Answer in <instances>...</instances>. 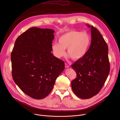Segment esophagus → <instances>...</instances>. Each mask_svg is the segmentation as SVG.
<instances>
[{
	"label": "esophagus",
	"instance_id": "34e87169",
	"mask_svg": "<svg viewBox=\"0 0 120 120\" xmlns=\"http://www.w3.org/2000/svg\"><path fill=\"white\" fill-rule=\"evenodd\" d=\"M69 67V66L68 65L67 63H65V68H68Z\"/></svg>",
	"mask_w": 120,
	"mask_h": 120
}]
</instances>
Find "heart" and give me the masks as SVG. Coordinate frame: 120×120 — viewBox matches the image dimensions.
<instances>
[{
    "instance_id": "b5f03b06",
    "label": "heart",
    "mask_w": 120,
    "mask_h": 120,
    "mask_svg": "<svg viewBox=\"0 0 120 120\" xmlns=\"http://www.w3.org/2000/svg\"><path fill=\"white\" fill-rule=\"evenodd\" d=\"M59 43L52 44V49L54 55L60 58L67 53L74 60L83 58L88 51L91 43V37L86 31L79 32L70 30L61 35L58 39Z\"/></svg>"
}]
</instances>
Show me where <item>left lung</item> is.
Masks as SVG:
<instances>
[{"label":"left lung","instance_id":"obj_1","mask_svg":"<svg viewBox=\"0 0 120 120\" xmlns=\"http://www.w3.org/2000/svg\"><path fill=\"white\" fill-rule=\"evenodd\" d=\"M91 28V41L86 55L71 67L77 77L71 82L72 91L82 99H89L96 95L104 85L109 73L108 47L99 31Z\"/></svg>","mask_w":120,"mask_h":120}]
</instances>
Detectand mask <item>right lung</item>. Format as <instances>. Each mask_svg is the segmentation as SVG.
Wrapping results in <instances>:
<instances>
[{
  "mask_svg": "<svg viewBox=\"0 0 120 120\" xmlns=\"http://www.w3.org/2000/svg\"><path fill=\"white\" fill-rule=\"evenodd\" d=\"M54 32L31 28L17 37L11 53L14 81L25 94L36 99L51 92L65 68L64 62L51 53Z\"/></svg>",
  "mask_w": 120,
  "mask_h": 120,
  "instance_id": "obj_1",
  "label": "right lung"
}]
</instances>
